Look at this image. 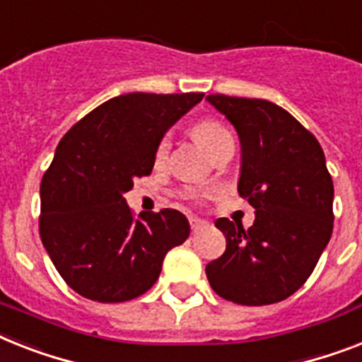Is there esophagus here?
<instances>
[{
    "label": "esophagus",
    "mask_w": 362,
    "mask_h": 362,
    "mask_svg": "<svg viewBox=\"0 0 362 362\" xmlns=\"http://www.w3.org/2000/svg\"><path fill=\"white\" fill-rule=\"evenodd\" d=\"M189 225L193 232H201L202 228L208 227V221H204V219H201V217H189Z\"/></svg>",
    "instance_id": "esophagus-1"
}]
</instances>
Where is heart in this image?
<instances>
[{"mask_svg":"<svg viewBox=\"0 0 362 362\" xmlns=\"http://www.w3.org/2000/svg\"><path fill=\"white\" fill-rule=\"evenodd\" d=\"M193 134H195V139L199 141L210 154L216 151L217 145H221L223 141L230 137L227 128L216 119H204L201 120V122H197L195 128H193ZM167 148H169V139H167V137L158 141V145H156L154 151L156 163H161V161L165 160Z\"/></svg>","mask_w":362,"mask_h":362,"instance_id":"heart-1","label":"heart"}]
</instances>
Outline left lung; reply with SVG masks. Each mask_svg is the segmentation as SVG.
<instances>
[{"mask_svg":"<svg viewBox=\"0 0 362 362\" xmlns=\"http://www.w3.org/2000/svg\"><path fill=\"white\" fill-rule=\"evenodd\" d=\"M242 145L238 193L255 223L219 217L227 249L206 266L217 296L232 303H279L303 286L333 234V180L318 139L286 110L260 98L208 95Z\"/></svg>","mask_w":362,"mask_h":362,"instance_id":"left-lung-1","label":"left lung"}]
</instances>
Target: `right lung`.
I'll use <instances>...</instances> for the list:
<instances>
[{
  "label": "right lung",
  "instance_id": "right-lung-1",
  "mask_svg": "<svg viewBox=\"0 0 362 362\" xmlns=\"http://www.w3.org/2000/svg\"><path fill=\"white\" fill-rule=\"evenodd\" d=\"M202 93H130L107 100L59 141L40 182L38 230L59 275L74 292L120 303L151 290L163 258L189 236L178 210L137 219L126 204L134 178L148 176L158 141Z\"/></svg>",
  "mask_w": 362,
  "mask_h": 362
}]
</instances>
